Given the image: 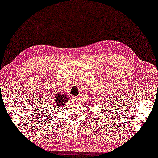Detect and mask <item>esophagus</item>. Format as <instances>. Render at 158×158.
I'll use <instances>...</instances> for the list:
<instances>
[{"label": "esophagus", "mask_w": 158, "mask_h": 158, "mask_svg": "<svg viewBox=\"0 0 158 158\" xmlns=\"http://www.w3.org/2000/svg\"><path fill=\"white\" fill-rule=\"evenodd\" d=\"M72 100H73V102H75V103H77V102H78V101L79 100V98L77 97H73Z\"/></svg>", "instance_id": "1"}]
</instances>
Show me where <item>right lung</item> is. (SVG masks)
<instances>
[{"label":"right lung","mask_w":158,"mask_h":158,"mask_svg":"<svg viewBox=\"0 0 158 158\" xmlns=\"http://www.w3.org/2000/svg\"><path fill=\"white\" fill-rule=\"evenodd\" d=\"M67 101H68L67 100V96H66V95H65V94H61V93H58L57 94H56V96H55L54 103H55V105L57 106V108L60 107V106L65 104L66 102H67ZM43 114H44V115L45 114V116H46L45 118H47V117H50L49 113H48V112L46 113V112H43ZM47 114H48V115H47ZM46 116H48V117H46ZM50 118H51V117H50Z\"/></svg>","instance_id":"1"}]
</instances>
